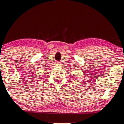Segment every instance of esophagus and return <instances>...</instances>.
I'll list each match as a JSON object with an SVG mask.
<instances>
[{
	"label": "esophagus",
	"instance_id": "1",
	"mask_svg": "<svg viewBox=\"0 0 124 124\" xmlns=\"http://www.w3.org/2000/svg\"><path fill=\"white\" fill-rule=\"evenodd\" d=\"M59 63H60V62H57V64H58V65H59V64H59Z\"/></svg>",
	"mask_w": 124,
	"mask_h": 124
}]
</instances>
